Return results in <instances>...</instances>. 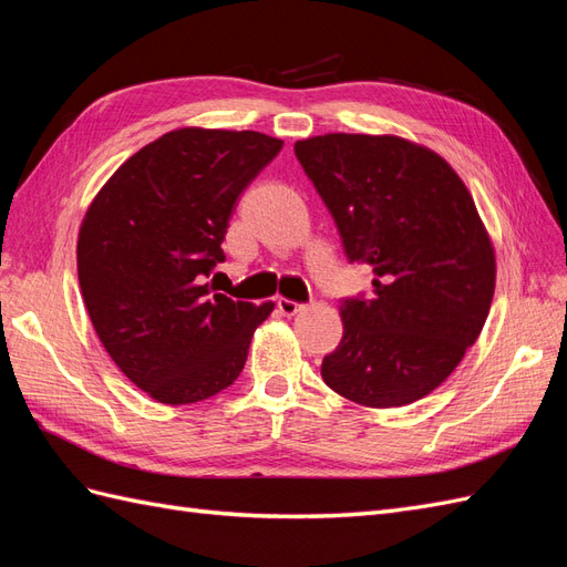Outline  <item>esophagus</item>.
<instances>
[{
  "label": "esophagus",
  "instance_id": "34e87169",
  "mask_svg": "<svg viewBox=\"0 0 567 567\" xmlns=\"http://www.w3.org/2000/svg\"><path fill=\"white\" fill-rule=\"evenodd\" d=\"M277 307H279V312L281 315H286V317H293V315H298L305 305H300V302H293V300H286V298H279L277 300Z\"/></svg>",
  "mask_w": 567,
  "mask_h": 567
}]
</instances>
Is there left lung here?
<instances>
[{
	"mask_svg": "<svg viewBox=\"0 0 567 567\" xmlns=\"http://www.w3.org/2000/svg\"><path fill=\"white\" fill-rule=\"evenodd\" d=\"M296 158L329 208L371 298H342V338L321 379L357 404L404 406L433 392L483 331L494 248L466 184L400 136L323 134Z\"/></svg>",
	"mask_w": 567,
	"mask_h": 567,
	"instance_id": "1",
	"label": "left lung"
}]
</instances>
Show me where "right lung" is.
I'll return each instance as SVG.
<instances>
[{"instance_id":"right-lung-1","label":"right lung","mask_w":567,"mask_h":567,"mask_svg":"<svg viewBox=\"0 0 567 567\" xmlns=\"http://www.w3.org/2000/svg\"><path fill=\"white\" fill-rule=\"evenodd\" d=\"M260 132L184 127L136 151L92 200L78 279L117 369L163 404L229 388L274 302H234L208 281L234 205L279 156Z\"/></svg>"}]
</instances>
